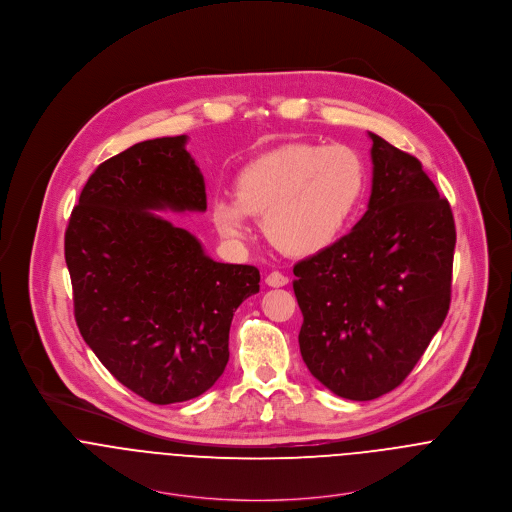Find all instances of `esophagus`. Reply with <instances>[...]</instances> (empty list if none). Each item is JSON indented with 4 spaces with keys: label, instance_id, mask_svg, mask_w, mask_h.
<instances>
[{
    "label": "esophagus",
    "instance_id": "esophagus-1",
    "mask_svg": "<svg viewBox=\"0 0 512 512\" xmlns=\"http://www.w3.org/2000/svg\"><path fill=\"white\" fill-rule=\"evenodd\" d=\"M288 282H290L288 276H284L282 272H272L266 276V284L270 288H282V286H288Z\"/></svg>",
    "mask_w": 512,
    "mask_h": 512
}]
</instances>
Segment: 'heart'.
<instances>
[{"mask_svg": "<svg viewBox=\"0 0 512 512\" xmlns=\"http://www.w3.org/2000/svg\"><path fill=\"white\" fill-rule=\"evenodd\" d=\"M363 187L365 167L351 147L293 142L246 163L234 179V201L215 199L211 219L222 238L244 242L246 217H258L274 248L305 258L341 236Z\"/></svg>", "mask_w": 512, "mask_h": 512, "instance_id": "b5f03b06", "label": "heart"}]
</instances>
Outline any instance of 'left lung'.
<instances>
[{
    "instance_id": "8db88e82",
    "label": "left lung",
    "mask_w": 512,
    "mask_h": 512,
    "mask_svg": "<svg viewBox=\"0 0 512 512\" xmlns=\"http://www.w3.org/2000/svg\"><path fill=\"white\" fill-rule=\"evenodd\" d=\"M372 140V191L349 234L293 266L299 351L333 394L374 400L404 382L451 301L455 222L422 163Z\"/></svg>"
}]
</instances>
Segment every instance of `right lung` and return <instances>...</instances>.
<instances>
[{"label": "right lung", "mask_w": 512, "mask_h": 512, "mask_svg": "<svg viewBox=\"0 0 512 512\" xmlns=\"http://www.w3.org/2000/svg\"><path fill=\"white\" fill-rule=\"evenodd\" d=\"M187 136L155 138L88 177L65 232L74 319L116 380L151 404L201 396L228 363L238 305L260 272L220 264L185 228L153 211H207Z\"/></svg>", "instance_id": "right-lung-1"}]
</instances>
